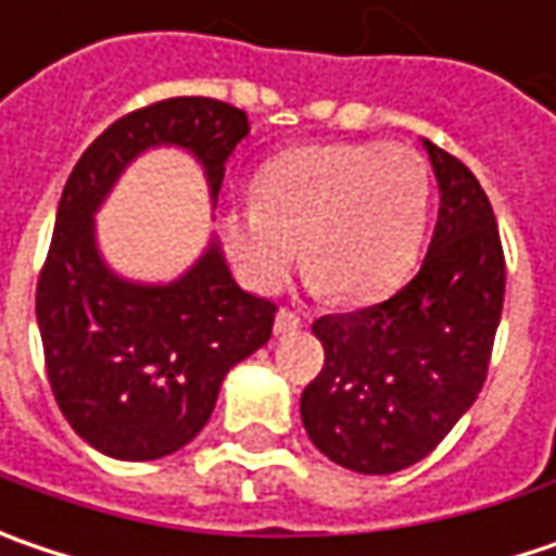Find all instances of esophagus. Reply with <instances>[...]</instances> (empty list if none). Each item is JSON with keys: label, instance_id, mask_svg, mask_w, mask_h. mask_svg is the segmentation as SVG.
<instances>
[{"label": "esophagus", "instance_id": "1", "mask_svg": "<svg viewBox=\"0 0 556 556\" xmlns=\"http://www.w3.org/2000/svg\"><path fill=\"white\" fill-rule=\"evenodd\" d=\"M302 327H305V320H302V317H299L295 311L279 308L277 324H274L277 337H289V333H295V330H302Z\"/></svg>", "mask_w": 556, "mask_h": 556}]
</instances>
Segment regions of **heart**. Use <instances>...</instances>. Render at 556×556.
<instances>
[{"label": "heart", "instance_id": "1", "mask_svg": "<svg viewBox=\"0 0 556 556\" xmlns=\"http://www.w3.org/2000/svg\"><path fill=\"white\" fill-rule=\"evenodd\" d=\"M431 185L415 150L308 144L274 156L254 201L226 213L223 236L257 289H279L305 239V267L324 295L358 302L406 274L428 223Z\"/></svg>", "mask_w": 556, "mask_h": 556}]
</instances>
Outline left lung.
I'll return each instance as SVG.
<instances>
[{
    "instance_id": "left-lung-1",
    "label": "left lung",
    "mask_w": 556,
    "mask_h": 556,
    "mask_svg": "<svg viewBox=\"0 0 556 556\" xmlns=\"http://www.w3.org/2000/svg\"><path fill=\"white\" fill-rule=\"evenodd\" d=\"M441 185L431 248L390 299L314 320L324 368L302 393L311 443L337 466L390 475L453 431L484 387L504 311L497 216L469 166L425 141Z\"/></svg>"
}]
</instances>
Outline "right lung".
<instances>
[{"mask_svg":"<svg viewBox=\"0 0 556 556\" xmlns=\"http://www.w3.org/2000/svg\"><path fill=\"white\" fill-rule=\"evenodd\" d=\"M248 131L245 110L229 103L160 100L115 118L65 181L37 279V324L62 415L113 459H160L194 441L226 371L270 340L277 305L242 292L216 245L173 286L113 277L93 248L90 213L125 163L153 144L191 150L216 198Z\"/></svg>","mask_w":556,"mask_h":556,"instance_id":"add662e5","label":"right lung"}]
</instances>
